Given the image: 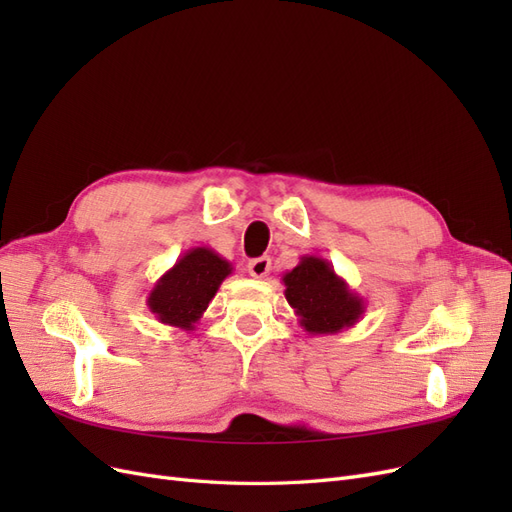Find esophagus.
<instances>
[{
  "mask_svg": "<svg viewBox=\"0 0 512 512\" xmlns=\"http://www.w3.org/2000/svg\"><path fill=\"white\" fill-rule=\"evenodd\" d=\"M247 271H250L252 277L256 280H262V277H267L271 271V258L269 256H260L250 260V265H247Z\"/></svg>",
  "mask_w": 512,
  "mask_h": 512,
  "instance_id": "esophagus-1",
  "label": "esophagus"
}]
</instances>
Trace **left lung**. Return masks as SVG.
<instances>
[{
  "label": "left lung",
  "mask_w": 512,
  "mask_h": 512,
  "mask_svg": "<svg viewBox=\"0 0 512 512\" xmlns=\"http://www.w3.org/2000/svg\"><path fill=\"white\" fill-rule=\"evenodd\" d=\"M282 282L288 305L309 335H333L354 327L365 314V301L352 292L329 260L301 256L299 265L286 271Z\"/></svg>",
  "instance_id": "obj_1"
}]
</instances>
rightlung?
Instances as JSON below:
<instances>
[{
	"instance_id": "add662e5",
	"label": "right lung",
	"mask_w": 512,
	"mask_h": 512,
	"mask_svg": "<svg viewBox=\"0 0 512 512\" xmlns=\"http://www.w3.org/2000/svg\"><path fill=\"white\" fill-rule=\"evenodd\" d=\"M230 273V262L211 247H192L149 290V312L168 327L194 331Z\"/></svg>"
}]
</instances>
